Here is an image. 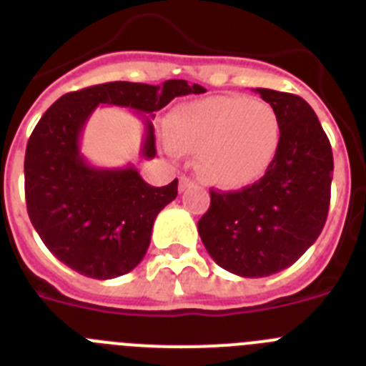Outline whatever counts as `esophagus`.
I'll list each match as a JSON object with an SVG mask.
<instances>
[{
	"label": "esophagus",
	"instance_id": "1",
	"mask_svg": "<svg viewBox=\"0 0 366 366\" xmlns=\"http://www.w3.org/2000/svg\"><path fill=\"white\" fill-rule=\"evenodd\" d=\"M192 187V179L187 176H181L179 177V192H185L187 189H190Z\"/></svg>",
	"mask_w": 366,
	"mask_h": 366
}]
</instances>
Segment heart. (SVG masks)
<instances>
[{
    "label": "heart",
    "instance_id": "1",
    "mask_svg": "<svg viewBox=\"0 0 366 366\" xmlns=\"http://www.w3.org/2000/svg\"><path fill=\"white\" fill-rule=\"evenodd\" d=\"M169 149L196 152L199 174L212 185L239 189L272 165L281 142L270 103L244 96H210L176 107L169 117Z\"/></svg>",
    "mask_w": 366,
    "mask_h": 366
}]
</instances>
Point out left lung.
<instances>
[{"instance_id":"obj_1","label":"left lung","mask_w":366,"mask_h":366,"mask_svg":"<svg viewBox=\"0 0 366 366\" xmlns=\"http://www.w3.org/2000/svg\"><path fill=\"white\" fill-rule=\"evenodd\" d=\"M280 116L281 142L272 165L237 192L210 190L197 221L207 252L241 277H264L296 263L327 221L334 157L312 107L296 94L256 89Z\"/></svg>"}]
</instances>
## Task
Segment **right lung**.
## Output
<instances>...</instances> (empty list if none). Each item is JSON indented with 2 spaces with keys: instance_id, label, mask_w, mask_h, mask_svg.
I'll return each instance as SVG.
<instances>
[{
  "instance_id": "1",
  "label": "right lung",
  "mask_w": 366,
  "mask_h": 366,
  "mask_svg": "<svg viewBox=\"0 0 366 366\" xmlns=\"http://www.w3.org/2000/svg\"><path fill=\"white\" fill-rule=\"evenodd\" d=\"M207 92L185 79L163 85L112 81L69 92L41 116L26 143L25 199L46 249L94 280H112L142 263L157 214L177 196V179L149 185L134 165L102 169L81 154V134L98 105L145 116L142 156H156L152 119L177 96Z\"/></svg>"
}]
</instances>
